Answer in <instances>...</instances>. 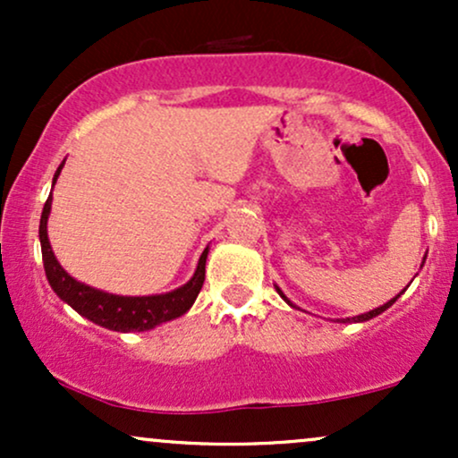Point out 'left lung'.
Returning <instances> with one entry per match:
<instances>
[{"mask_svg": "<svg viewBox=\"0 0 458 458\" xmlns=\"http://www.w3.org/2000/svg\"><path fill=\"white\" fill-rule=\"evenodd\" d=\"M276 291H277V293H280V297L284 299V301H286V303H288V306H291V308H297V306H295V303H293V301H291V299H288L286 295H284V293L280 291V288H277V286H276ZM398 297H401V295H396V297H394V299H390V301H387V303H383V306H379V308L370 310V312H366V314H360V317H351V318H340V323H364V320H370V318L379 317V314H381V312H386V310H387V308H390V306H392V303H394V301H396V299H398Z\"/></svg>", "mask_w": 458, "mask_h": 458, "instance_id": "obj_1", "label": "left lung"}]
</instances>
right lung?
Wrapping results in <instances>:
<instances>
[{
  "instance_id": "1",
  "label": "right lung",
  "mask_w": 458,
  "mask_h": 458,
  "mask_svg": "<svg viewBox=\"0 0 458 458\" xmlns=\"http://www.w3.org/2000/svg\"><path fill=\"white\" fill-rule=\"evenodd\" d=\"M64 163H60L54 185L60 176ZM51 213V196L47 198L43 215H40V250H43V262H45V273L47 280H49L51 288L55 291V295L62 301L68 303L75 312L86 317L92 323L101 325L105 329L112 331H146L157 327V325L167 323V320L182 317L189 308L196 301L198 293L202 291L204 284V267H207V256L208 247L199 256L196 273L187 284H182L176 291L165 293V295H148V297H123V295H112V293L98 291V288L88 286V284L77 282L75 277H71L62 269V265L57 262L54 250H51L49 236H47V219Z\"/></svg>"
}]
</instances>
